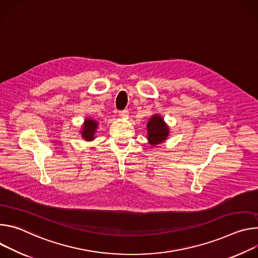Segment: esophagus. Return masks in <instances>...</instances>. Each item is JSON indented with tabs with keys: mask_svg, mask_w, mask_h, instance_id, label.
I'll return each instance as SVG.
<instances>
[{
	"mask_svg": "<svg viewBox=\"0 0 258 258\" xmlns=\"http://www.w3.org/2000/svg\"><path fill=\"white\" fill-rule=\"evenodd\" d=\"M119 116H120V117H123V118L128 117V116H129V111H128V109L120 110V111H119Z\"/></svg>",
	"mask_w": 258,
	"mask_h": 258,
	"instance_id": "34e87169",
	"label": "esophagus"
}]
</instances>
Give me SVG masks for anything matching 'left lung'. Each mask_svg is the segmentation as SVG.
Listing matches in <instances>:
<instances>
[{"instance_id":"left-lung-1","label":"left lung","mask_w":258,"mask_h":258,"mask_svg":"<svg viewBox=\"0 0 258 258\" xmlns=\"http://www.w3.org/2000/svg\"><path fill=\"white\" fill-rule=\"evenodd\" d=\"M148 133L150 144L157 146L167 138L169 129L160 116H154L148 123Z\"/></svg>"}]
</instances>
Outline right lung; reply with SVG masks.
Returning <instances> with one entry per match:
<instances>
[{
    "label": "right lung",
    "mask_w": 258,
    "mask_h": 258,
    "mask_svg": "<svg viewBox=\"0 0 258 258\" xmlns=\"http://www.w3.org/2000/svg\"><path fill=\"white\" fill-rule=\"evenodd\" d=\"M96 128H97V122H95L94 120L86 119L84 127H83V131H82L83 137L86 140H92L94 137Z\"/></svg>",
    "instance_id": "1"
}]
</instances>
